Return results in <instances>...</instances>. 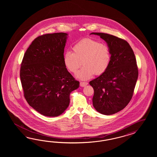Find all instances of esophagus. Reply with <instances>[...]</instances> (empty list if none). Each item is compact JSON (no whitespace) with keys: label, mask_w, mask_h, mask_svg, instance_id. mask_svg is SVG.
<instances>
[{"label":"esophagus","mask_w":157,"mask_h":157,"mask_svg":"<svg viewBox=\"0 0 157 157\" xmlns=\"http://www.w3.org/2000/svg\"><path fill=\"white\" fill-rule=\"evenodd\" d=\"M88 85V83L87 82H81L80 83V86L81 87H85L86 85Z\"/></svg>","instance_id":"esophagus-1"}]
</instances>
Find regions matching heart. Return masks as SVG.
<instances>
[{
	"instance_id": "obj_1",
	"label": "heart",
	"mask_w": 157,
	"mask_h": 157,
	"mask_svg": "<svg viewBox=\"0 0 157 157\" xmlns=\"http://www.w3.org/2000/svg\"><path fill=\"white\" fill-rule=\"evenodd\" d=\"M73 52L67 51L63 62L67 70L75 73L84 64L76 76L81 80H87L95 74L100 75L109 67L112 55L109 46L92 38H84L72 47Z\"/></svg>"
}]
</instances>
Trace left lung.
I'll use <instances>...</instances> for the list:
<instances>
[{
    "mask_svg": "<svg viewBox=\"0 0 157 157\" xmlns=\"http://www.w3.org/2000/svg\"><path fill=\"white\" fill-rule=\"evenodd\" d=\"M99 36L109 46L112 55L106 71L90 82L94 89L93 105L101 114L117 113L128 104L138 79V69L132 49L121 38L103 33Z\"/></svg>",
    "mask_w": 157,
    "mask_h": 157,
    "instance_id": "obj_1",
    "label": "left lung"
}]
</instances>
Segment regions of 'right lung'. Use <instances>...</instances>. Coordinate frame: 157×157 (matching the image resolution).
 Returning a JSON list of instances; mask_svg holds the SVG:
<instances>
[{
  "mask_svg": "<svg viewBox=\"0 0 157 157\" xmlns=\"http://www.w3.org/2000/svg\"><path fill=\"white\" fill-rule=\"evenodd\" d=\"M68 34H46L34 40L24 55L20 78L29 105L48 117L62 114L79 87L63 62Z\"/></svg>",
  "mask_w": 157,
  "mask_h": 157,
  "instance_id": "obj_1",
  "label": "right lung"
}]
</instances>
